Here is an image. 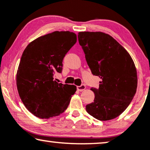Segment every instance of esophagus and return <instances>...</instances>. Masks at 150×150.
I'll return each mask as SVG.
<instances>
[{
    "mask_svg": "<svg viewBox=\"0 0 150 150\" xmlns=\"http://www.w3.org/2000/svg\"><path fill=\"white\" fill-rule=\"evenodd\" d=\"M85 88H86V86H85V85H81V86H77V90L78 91H84V90L85 89Z\"/></svg>",
    "mask_w": 150,
    "mask_h": 150,
    "instance_id": "esophagus-1",
    "label": "esophagus"
}]
</instances>
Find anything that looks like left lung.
Returning a JSON list of instances; mask_svg holds the SVG:
<instances>
[{"instance_id": "1", "label": "left lung", "mask_w": 150, "mask_h": 150, "mask_svg": "<svg viewBox=\"0 0 150 150\" xmlns=\"http://www.w3.org/2000/svg\"><path fill=\"white\" fill-rule=\"evenodd\" d=\"M78 38L92 74L101 79L98 89H91L95 98L86 110L100 121L116 118L136 93L138 80L134 61L122 45L104 33L79 32Z\"/></svg>"}]
</instances>
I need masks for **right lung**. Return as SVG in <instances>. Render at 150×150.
<instances>
[{
  "label": "right lung",
  "mask_w": 150,
  "mask_h": 150,
  "mask_svg": "<svg viewBox=\"0 0 150 150\" xmlns=\"http://www.w3.org/2000/svg\"><path fill=\"white\" fill-rule=\"evenodd\" d=\"M76 40L74 33L54 31L33 41L22 53L16 85L24 105L35 116L46 120L67 109L76 87L58 83L54 74L61 72L63 59Z\"/></svg>",
  "instance_id": "right-lung-1"
}]
</instances>
